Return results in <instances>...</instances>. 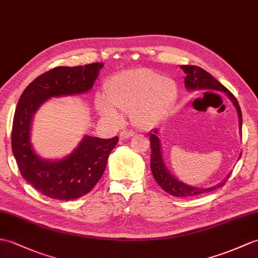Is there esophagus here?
<instances>
[{
    "label": "esophagus",
    "mask_w": 258,
    "mask_h": 258,
    "mask_svg": "<svg viewBox=\"0 0 258 258\" xmlns=\"http://www.w3.org/2000/svg\"><path fill=\"white\" fill-rule=\"evenodd\" d=\"M135 134L134 131L132 130H124L122 131L121 133H119V139L121 140H126V139H130V137H132Z\"/></svg>",
    "instance_id": "obj_1"
}]
</instances>
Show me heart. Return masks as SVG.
<instances>
[{"label":"heart","instance_id":"obj_1","mask_svg":"<svg viewBox=\"0 0 258 258\" xmlns=\"http://www.w3.org/2000/svg\"><path fill=\"white\" fill-rule=\"evenodd\" d=\"M177 98L173 80L147 68H137L119 74L106 83L105 97L99 95L95 106L99 114L112 123L128 113L136 127L149 130L168 114Z\"/></svg>","mask_w":258,"mask_h":258}]
</instances>
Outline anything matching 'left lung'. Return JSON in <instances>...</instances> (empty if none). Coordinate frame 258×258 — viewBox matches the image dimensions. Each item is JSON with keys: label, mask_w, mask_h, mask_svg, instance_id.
Listing matches in <instances>:
<instances>
[{"label": "left lung", "mask_w": 258, "mask_h": 258, "mask_svg": "<svg viewBox=\"0 0 258 258\" xmlns=\"http://www.w3.org/2000/svg\"><path fill=\"white\" fill-rule=\"evenodd\" d=\"M180 68L185 74L184 78V87L188 90H215V91L224 92L229 99L232 101V103L236 107L238 114V123H239V132L242 134V112L241 107L238 105L236 98L233 95L229 90H227L223 85L214 79V78L200 67L197 66H180ZM159 131L155 128L152 133H149V141H151V169L153 176L157 183L163 188L167 194L175 197H194L198 195L211 192V191L218 189L226 182L227 178L230 175H227L225 180L220 182L217 185H213L210 188H197L192 185L185 184L181 181H179L177 178L173 177L164 163L163 154H161V146L159 141ZM241 157V155H239Z\"/></svg>", "instance_id": "left-lung-1"}]
</instances>
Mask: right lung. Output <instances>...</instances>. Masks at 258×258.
Instances as JSON below:
<instances>
[{
	"label": "right lung",
	"mask_w": 258,
	"mask_h": 258,
	"mask_svg": "<svg viewBox=\"0 0 258 258\" xmlns=\"http://www.w3.org/2000/svg\"><path fill=\"white\" fill-rule=\"evenodd\" d=\"M101 68L103 62L53 68L29 83L17 103L12 127V151L17 166L23 178L52 199L75 200L91 191L103 175L118 137L104 140L86 135L68 156L48 160L39 157L33 149V116L48 99L89 91Z\"/></svg>",
	"instance_id": "obj_1"
}]
</instances>
